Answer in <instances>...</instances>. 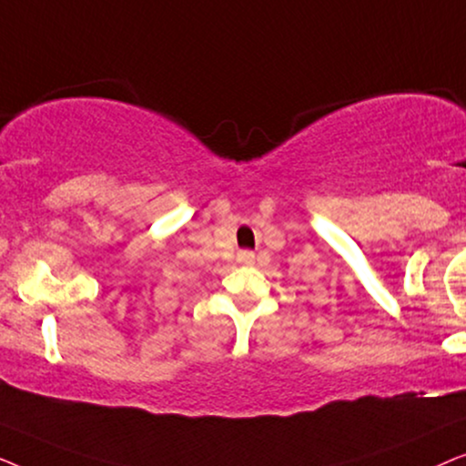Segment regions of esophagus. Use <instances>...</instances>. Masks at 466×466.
<instances>
[{
	"mask_svg": "<svg viewBox=\"0 0 466 466\" xmlns=\"http://www.w3.org/2000/svg\"><path fill=\"white\" fill-rule=\"evenodd\" d=\"M239 263L252 265L254 263V252L252 250H241L239 252Z\"/></svg>",
	"mask_w": 466,
	"mask_h": 466,
	"instance_id": "34e87169",
	"label": "esophagus"
}]
</instances>
